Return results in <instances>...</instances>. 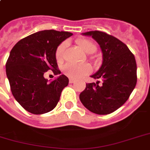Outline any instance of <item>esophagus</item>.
<instances>
[{"label": "esophagus", "mask_w": 150, "mask_h": 150, "mask_svg": "<svg viewBox=\"0 0 150 150\" xmlns=\"http://www.w3.org/2000/svg\"><path fill=\"white\" fill-rule=\"evenodd\" d=\"M75 82V79H69L70 83H74Z\"/></svg>", "instance_id": "esophagus-1"}]
</instances>
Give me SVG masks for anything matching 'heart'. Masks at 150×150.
<instances>
[{
    "label": "heart",
    "mask_w": 150,
    "mask_h": 150,
    "mask_svg": "<svg viewBox=\"0 0 150 150\" xmlns=\"http://www.w3.org/2000/svg\"><path fill=\"white\" fill-rule=\"evenodd\" d=\"M81 49L87 54H91L95 52L96 50V46L93 44L91 41L88 40L80 39L76 41ZM67 42H62L59 45L55 50V59L58 62L63 60L64 52L67 47ZM64 72L67 76L71 78H79L85 75L89 74L91 71V67L88 64H67L63 67Z\"/></svg>",
    "instance_id": "b5f03b06"
}]
</instances>
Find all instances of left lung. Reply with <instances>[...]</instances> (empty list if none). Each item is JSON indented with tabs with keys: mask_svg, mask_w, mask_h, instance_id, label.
<instances>
[{
	"mask_svg": "<svg viewBox=\"0 0 150 150\" xmlns=\"http://www.w3.org/2000/svg\"><path fill=\"white\" fill-rule=\"evenodd\" d=\"M97 41L103 52V64L92 78L102 79L87 83L79 95L81 103L90 111L108 115L126 103L137 83V64L126 44L100 31L83 33Z\"/></svg>",
	"mask_w": 150,
	"mask_h": 150,
	"instance_id": "8db88e82",
	"label": "left lung"
}]
</instances>
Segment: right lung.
Returning <instances> with one entry per match:
<instances>
[{
	"mask_svg": "<svg viewBox=\"0 0 150 150\" xmlns=\"http://www.w3.org/2000/svg\"><path fill=\"white\" fill-rule=\"evenodd\" d=\"M71 35L68 32L44 30L21 40L11 50L5 65L6 75L12 94L27 111L42 115L57 105L69 79L61 75L48 83L44 75L49 70L54 75L60 74L55 50Z\"/></svg>",
	"mask_w": 150,
	"mask_h": 150,
	"instance_id": "1",
	"label": "right lung"
}]
</instances>
